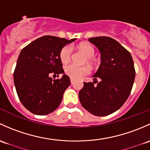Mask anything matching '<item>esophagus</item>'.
<instances>
[{
  "label": "esophagus",
  "instance_id": "34e87169",
  "mask_svg": "<svg viewBox=\"0 0 150 150\" xmlns=\"http://www.w3.org/2000/svg\"><path fill=\"white\" fill-rule=\"evenodd\" d=\"M74 80L73 79H71V84H74Z\"/></svg>",
  "mask_w": 150,
  "mask_h": 150
}]
</instances>
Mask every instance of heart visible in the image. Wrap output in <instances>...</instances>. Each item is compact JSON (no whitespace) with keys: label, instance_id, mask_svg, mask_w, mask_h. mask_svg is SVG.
<instances>
[{"label":"heart","instance_id":"heart-1","mask_svg":"<svg viewBox=\"0 0 150 150\" xmlns=\"http://www.w3.org/2000/svg\"><path fill=\"white\" fill-rule=\"evenodd\" d=\"M79 48L84 53L88 58V60L90 61L91 58L94 56L95 50L92 45L89 44L83 43L79 46ZM72 48L71 46L66 45L63 47L60 51V59L63 64H67L69 62L71 58ZM65 73L69 76L70 78L74 79H78L84 76L87 75L89 73V69L86 66H79L75 64H69L65 66Z\"/></svg>","mask_w":150,"mask_h":150}]
</instances>
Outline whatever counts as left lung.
<instances>
[{"mask_svg":"<svg viewBox=\"0 0 150 150\" xmlns=\"http://www.w3.org/2000/svg\"><path fill=\"white\" fill-rule=\"evenodd\" d=\"M101 53V64L92 77V82H84L79 98L84 108L97 116H105L118 110L132 91L135 69L132 55L118 42L109 37L89 39ZM100 81L97 86V81Z\"/></svg>","mask_w":150,"mask_h":150,"instance_id":"obj_1","label":"left lung"}]
</instances>
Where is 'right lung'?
Instances as JSON below:
<instances>
[{
	"label": "right lung",
	"mask_w": 150,
	"mask_h": 150,
	"mask_svg": "<svg viewBox=\"0 0 150 150\" xmlns=\"http://www.w3.org/2000/svg\"><path fill=\"white\" fill-rule=\"evenodd\" d=\"M70 40L54 36L41 37L21 50L13 73L15 87L20 101L31 112L43 115L58 108L70 85L64 74L60 79L50 75L64 74L60 51Z\"/></svg>",
	"instance_id": "add662e5"
}]
</instances>
